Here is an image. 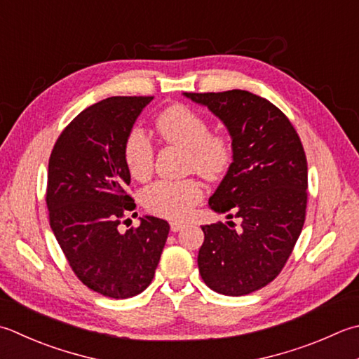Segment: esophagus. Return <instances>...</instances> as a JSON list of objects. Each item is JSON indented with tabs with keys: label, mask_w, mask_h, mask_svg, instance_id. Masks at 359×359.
<instances>
[{
	"label": "esophagus",
	"mask_w": 359,
	"mask_h": 359,
	"mask_svg": "<svg viewBox=\"0 0 359 359\" xmlns=\"http://www.w3.org/2000/svg\"><path fill=\"white\" fill-rule=\"evenodd\" d=\"M185 227V224L184 222H171V231H180L182 229Z\"/></svg>",
	"instance_id": "esophagus-1"
}]
</instances>
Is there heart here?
Returning <instances> with one entry per match:
<instances>
[{
	"instance_id": "b5f03b06",
	"label": "heart",
	"mask_w": 359,
	"mask_h": 359,
	"mask_svg": "<svg viewBox=\"0 0 359 359\" xmlns=\"http://www.w3.org/2000/svg\"><path fill=\"white\" fill-rule=\"evenodd\" d=\"M157 130L166 143L187 149V171L217 180L233 161V143L226 132H212L210 121L185 104H174L157 118ZM154 144L142 128H133L124 142V161L133 179L144 182L154 171ZM203 198L196 179L158 180L147 187L142 201L147 212L171 221H184Z\"/></svg>"
}]
</instances>
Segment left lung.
I'll list each match as a JSON object with an SVG mask.
<instances>
[{"label":"left lung","instance_id":"1","mask_svg":"<svg viewBox=\"0 0 359 359\" xmlns=\"http://www.w3.org/2000/svg\"><path fill=\"white\" fill-rule=\"evenodd\" d=\"M226 124L233 161L208 205L231 221L202 226L198 266L205 285L224 296H245L282 272L305 222L306 156L282 110L245 90L185 93Z\"/></svg>","mask_w":359,"mask_h":359}]
</instances>
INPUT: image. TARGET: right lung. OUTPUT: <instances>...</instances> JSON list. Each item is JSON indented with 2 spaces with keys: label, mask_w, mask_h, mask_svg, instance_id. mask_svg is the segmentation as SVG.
I'll list each match as a JSON object with an SVG mask.
<instances>
[{
  "label": "right lung",
  "mask_w": 359,
  "mask_h": 359,
  "mask_svg": "<svg viewBox=\"0 0 359 359\" xmlns=\"http://www.w3.org/2000/svg\"><path fill=\"white\" fill-rule=\"evenodd\" d=\"M152 100L111 96L90 105L62 130L49 157V226L76 277L111 299L133 297L151 285L170 233V224L154 216L126 233L118 230L135 208L126 191L124 142Z\"/></svg>",
  "instance_id": "obj_1"
}]
</instances>
